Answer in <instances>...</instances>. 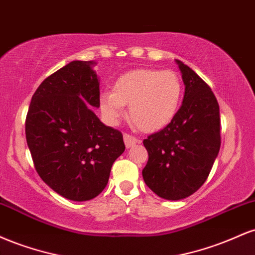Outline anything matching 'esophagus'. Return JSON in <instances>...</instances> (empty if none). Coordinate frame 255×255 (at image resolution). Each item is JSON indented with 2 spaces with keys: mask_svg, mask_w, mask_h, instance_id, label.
<instances>
[{
  "mask_svg": "<svg viewBox=\"0 0 255 255\" xmlns=\"http://www.w3.org/2000/svg\"><path fill=\"white\" fill-rule=\"evenodd\" d=\"M124 140H125L126 147H127V148L131 147V146L135 145L136 142H137V139H136L135 136L130 135V134H127V133L124 134Z\"/></svg>",
  "mask_w": 255,
  "mask_h": 255,
  "instance_id": "1",
  "label": "esophagus"
}]
</instances>
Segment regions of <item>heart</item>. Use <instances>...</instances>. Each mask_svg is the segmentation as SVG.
<instances>
[{
	"label": "heart",
	"mask_w": 255,
	"mask_h": 255,
	"mask_svg": "<svg viewBox=\"0 0 255 255\" xmlns=\"http://www.w3.org/2000/svg\"><path fill=\"white\" fill-rule=\"evenodd\" d=\"M182 95V80L177 73L139 68L119 77L113 91L102 93L99 104L111 122L122 118L125 105L129 104L131 122L144 131H157L176 116Z\"/></svg>",
	"instance_id": "1"
}]
</instances>
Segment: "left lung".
<instances>
[{
    "mask_svg": "<svg viewBox=\"0 0 255 255\" xmlns=\"http://www.w3.org/2000/svg\"><path fill=\"white\" fill-rule=\"evenodd\" d=\"M184 96L166 127L144 140L148 160L142 177L148 188L166 200H181L203 186L221 147L217 99L193 69L176 60Z\"/></svg>",
    "mask_w": 255,
    "mask_h": 255,
    "instance_id": "obj_1",
    "label": "left lung"
}]
</instances>
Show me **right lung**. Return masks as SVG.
<instances>
[{
  "mask_svg": "<svg viewBox=\"0 0 255 255\" xmlns=\"http://www.w3.org/2000/svg\"><path fill=\"white\" fill-rule=\"evenodd\" d=\"M92 61H72L32 96L26 141L40 178L57 194L86 201L103 192L126 146L122 133L101 122L99 81Z\"/></svg>",
  "mask_w": 255,
  "mask_h": 255,
  "instance_id": "1",
  "label": "right lung"
}]
</instances>
